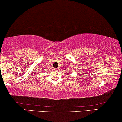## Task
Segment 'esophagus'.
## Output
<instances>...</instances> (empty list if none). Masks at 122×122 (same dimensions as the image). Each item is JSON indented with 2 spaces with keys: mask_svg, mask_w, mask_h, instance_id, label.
<instances>
[{
  "mask_svg": "<svg viewBox=\"0 0 122 122\" xmlns=\"http://www.w3.org/2000/svg\"><path fill=\"white\" fill-rule=\"evenodd\" d=\"M55 70H56V71H58V70H59V68H55Z\"/></svg>",
  "mask_w": 122,
  "mask_h": 122,
  "instance_id": "esophagus-1",
  "label": "esophagus"
}]
</instances>
